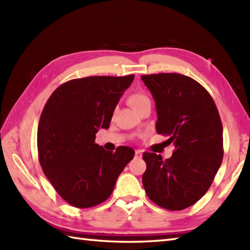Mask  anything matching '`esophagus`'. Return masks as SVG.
I'll return each mask as SVG.
<instances>
[{"instance_id":"1","label":"esophagus","mask_w":250,"mask_h":250,"mask_svg":"<svg viewBox=\"0 0 250 250\" xmlns=\"http://www.w3.org/2000/svg\"><path fill=\"white\" fill-rule=\"evenodd\" d=\"M142 155H143V153H142V151H141V150H139V149L135 150V157H137V158H141V157H142Z\"/></svg>"}]
</instances>
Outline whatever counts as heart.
Instances as JSON below:
<instances>
[{"mask_svg":"<svg viewBox=\"0 0 250 250\" xmlns=\"http://www.w3.org/2000/svg\"><path fill=\"white\" fill-rule=\"evenodd\" d=\"M148 101H149V99H148L147 95H145L142 92L131 93L128 97V99H126V102H128V104L134 110L136 108H139L142 104H144L145 102H148Z\"/></svg>","mask_w":250,"mask_h":250,"instance_id":"obj_1","label":"heart"}]
</instances>
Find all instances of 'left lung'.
Here are the masks:
<instances>
[{
    "instance_id": "obj_1",
    "label": "left lung",
    "mask_w": 250,
    "mask_h": 250,
    "mask_svg": "<svg viewBox=\"0 0 250 250\" xmlns=\"http://www.w3.org/2000/svg\"><path fill=\"white\" fill-rule=\"evenodd\" d=\"M156 103V130L174 146L171 158L144 152L143 186L153 203L182 210L210 187L224 158L222 124L213 98L188 76L176 73L143 75Z\"/></svg>"
}]
</instances>
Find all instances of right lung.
Returning a JSON list of instances; mask_svg holds the SVG:
<instances>
[{"instance_id": "add662e5", "label": "right lung", "mask_w": 250, "mask_h": 250, "mask_svg": "<svg viewBox=\"0 0 250 250\" xmlns=\"http://www.w3.org/2000/svg\"><path fill=\"white\" fill-rule=\"evenodd\" d=\"M133 79L134 75L72 79L47 101L37 128L39 160L68 204L88 208L107 200L133 159L130 147L108 152L95 144V134L99 129H108L116 105Z\"/></svg>"}]
</instances>
